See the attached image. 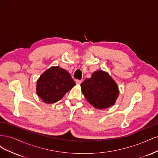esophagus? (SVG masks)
Masks as SVG:
<instances>
[{"mask_svg":"<svg viewBox=\"0 0 158 158\" xmlns=\"http://www.w3.org/2000/svg\"><path fill=\"white\" fill-rule=\"evenodd\" d=\"M82 82V80H76V83L77 84H80Z\"/></svg>","mask_w":158,"mask_h":158,"instance_id":"esophagus-1","label":"esophagus"}]
</instances>
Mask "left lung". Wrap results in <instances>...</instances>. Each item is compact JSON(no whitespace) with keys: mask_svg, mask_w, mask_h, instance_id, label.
Masks as SVG:
<instances>
[{"mask_svg":"<svg viewBox=\"0 0 158 158\" xmlns=\"http://www.w3.org/2000/svg\"><path fill=\"white\" fill-rule=\"evenodd\" d=\"M82 92L93 107L99 109H106L114 104L118 96L116 82L103 70H97L90 78L80 84Z\"/></svg>","mask_w":158,"mask_h":158,"instance_id":"1","label":"left lung"}]
</instances>
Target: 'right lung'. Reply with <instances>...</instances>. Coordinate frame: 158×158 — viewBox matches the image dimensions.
I'll return each instance as SVG.
<instances>
[{"label": "right lung", "mask_w": 158, "mask_h": 158, "mask_svg": "<svg viewBox=\"0 0 158 158\" xmlns=\"http://www.w3.org/2000/svg\"><path fill=\"white\" fill-rule=\"evenodd\" d=\"M75 85L67 71L59 66H52L37 80L36 92L45 103H53L60 100Z\"/></svg>", "instance_id": "add662e5"}]
</instances>
